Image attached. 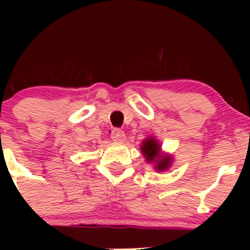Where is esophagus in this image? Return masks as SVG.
I'll return each mask as SVG.
<instances>
[{
	"instance_id": "obj_1",
	"label": "esophagus",
	"mask_w": 250,
	"mask_h": 250,
	"mask_svg": "<svg viewBox=\"0 0 250 250\" xmlns=\"http://www.w3.org/2000/svg\"><path fill=\"white\" fill-rule=\"evenodd\" d=\"M111 139L116 143H123L125 140V134L120 129H114L111 131Z\"/></svg>"
}]
</instances>
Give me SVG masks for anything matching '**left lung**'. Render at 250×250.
Segmentation results:
<instances>
[{"mask_svg": "<svg viewBox=\"0 0 250 250\" xmlns=\"http://www.w3.org/2000/svg\"><path fill=\"white\" fill-rule=\"evenodd\" d=\"M140 150L146 163L154 165V169L158 173H163V171L169 169L171 164H173V155L161 151V144L155 136H147V138H145L143 143H141Z\"/></svg>", "mask_w": 250, "mask_h": 250, "instance_id": "1", "label": "left lung"}]
</instances>
